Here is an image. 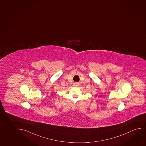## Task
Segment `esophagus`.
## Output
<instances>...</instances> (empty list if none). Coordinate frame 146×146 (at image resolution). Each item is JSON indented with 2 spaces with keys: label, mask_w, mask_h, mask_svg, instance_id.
I'll return each mask as SVG.
<instances>
[{
  "label": "esophagus",
  "mask_w": 146,
  "mask_h": 146,
  "mask_svg": "<svg viewBox=\"0 0 146 146\" xmlns=\"http://www.w3.org/2000/svg\"><path fill=\"white\" fill-rule=\"evenodd\" d=\"M77 84H76V85H77Z\"/></svg>",
  "instance_id": "1"
}]
</instances>
